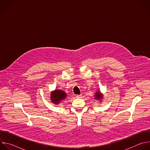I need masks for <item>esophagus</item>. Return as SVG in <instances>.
<instances>
[{
  "label": "esophagus",
  "mask_w": 150,
  "mask_h": 150,
  "mask_svg": "<svg viewBox=\"0 0 150 150\" xmlns=\"http://www.w3.org/2000/svg\"><path fill=\"white\" fill-rule=\"evenodd\" d=\"M81 95H77L76 96V97L77 98H81Z\"/></svg>",
  "instance_id": "obj_1"
}]
</instances>
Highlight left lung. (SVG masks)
<instances>
[{"label":"left lung","instance_id":"obj_1","mask_svg":"<svg viewBox=\"0 0 150 150\" xmlns=\"http://www.w3.org/2000/svg\"><path fill=\"white\" fill-rule=\"evenodd\" d=\"M103 98V93H101L100 92V91L98 89V90L96 92L95 95H94V99L99 101H101L102 100Z\"/></svg>","mask_w":150,"mask_h":150}]
</instances>
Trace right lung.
Returning a JSON list of instances; mask_svg holds the SVG:
<instances>
[{"mask_svg": "<svg viewBox=\"0 0 150 150\" xmlns=\"http://www.w3.org/2000/svg\"><path fill=\"white\" fill-rule=\"evenodd\" d=\"M67 97V93L62 90H55L50 94V100L54 104H59Z\"/></svg>", "mask_w": 150, "mask_h": 150, "instance_id": "obj_1", "label": "right lung"}]
</instances>
